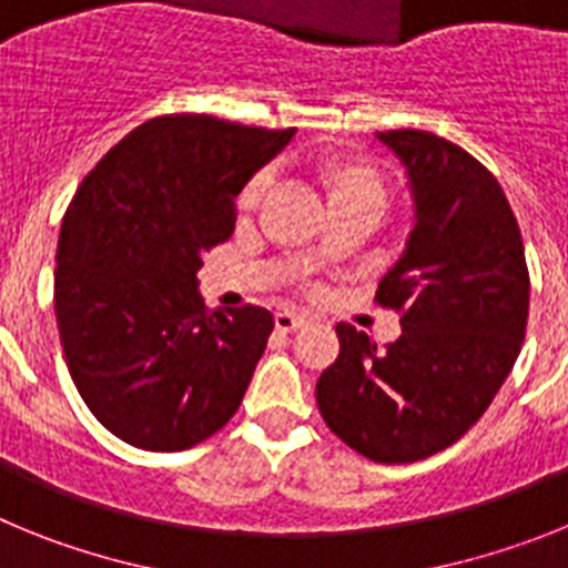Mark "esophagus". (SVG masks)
<instances>
[{"mask_svg": "<svg viewBox=\"0 0 568 568\" xmlns=\"http://www.w3.org/2000/svg\"><path fill=\"white\" fill-rule=\"evenodd\" d=\"M304 324H307V315L290 313V310L275 313V329H281V333H295V329L304 327Z\"/></svg>", "mask_w": 568, "mask_h": 568, "instance_id": "1", "label": "esophagus"}]
</instances>
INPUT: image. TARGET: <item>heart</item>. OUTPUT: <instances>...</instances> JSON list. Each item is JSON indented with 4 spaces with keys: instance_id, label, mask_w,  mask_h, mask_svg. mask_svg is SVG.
<instances>
[{
    "instance_id": "1",
    "label": "heart",
    "mask_w": 568,
    "mask_h": 568,
    "mask_svg": "<svg viewBox=\"0 0 568 568\" xmlns=\"http://www.w3.org/2000/svg\"><path fill=\"white\" fill-rule=\"evenodd\" d=\"M318 179L321 184H324V190H327L329 204L346 202V199H355V195H369V199H375V202L384 199V184H381L378 173L364 168V164L344 162V159H327V162L318 164ZM267 187H270L267 173L253 175V179L244 184V190H241L239 207L241 210L258 207V202L264 199ZM324 255H327V250H324V244H318V247L313 250V258L321 261Z\"/></svg>"
}]
</instances>
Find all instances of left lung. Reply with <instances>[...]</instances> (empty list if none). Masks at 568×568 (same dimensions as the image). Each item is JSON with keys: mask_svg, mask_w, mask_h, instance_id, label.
<instances>
[{"mask_svg": "<svg viewBox=\"0 0 568 568\" xmlns=\"http://www.w3.org/2000/svg\"><path fill=\"white\" fill-rule=\"evenodd\" d=\"M404 164L413 230L375 301L400 313L386 349L349 324L315 384L327 426L364 458L413 464L478 424L518 361L529 270L498 179L426 130L375 133Z\"/></svg>", "mask_w": 568, "mask_h": 568, "instance_id": "8db88e82", "label": "left lung"}]
</instances>
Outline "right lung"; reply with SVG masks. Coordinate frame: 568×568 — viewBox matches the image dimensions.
Segmentation results:
<instances>
[{
	"mask_svg": "<svg viewBox=\"0 0 568 568\" xmlns=\"http://www.w3.org/2000/svg\"><path fill=\"white\" fill-rule=\"evenodd\" d=\"M290 130L159 115L79 184L57 250V324L70 378L124 444L179 453L219 433L247 393L275 321L199 295L204 253L235 230V195Z\"/></svg>",
	"mask_w": 568,
	"mask_h": 568,
	"instance_id": "1",
	"label": "right lung"
}]
</instances>
